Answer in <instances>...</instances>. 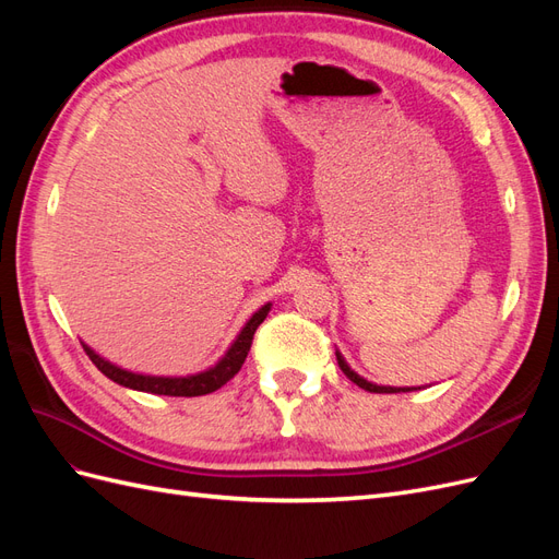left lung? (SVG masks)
<instances>
[{
	"label": "left lung",
	"instance_id": "1",
	"mask_svg": "<svg viewBox=\"0 0 559 559\" xmlns=\"http://www.w3.org/2000/svg\"><path fill=\"white\" fill-rule=\"evenodd\" d=\"M335 357H337V366H341V370L343 373L354 382V384H359L361 389H366V392H373V394H396V392H411V386H382V384H373V382H368V380H364L361 376H357L354 373V370L347 366V361L343 359V354L341 352H335Z\"/></svg>",
	"mask_w": 559,
	"mask_h": 559
}]
</instances>
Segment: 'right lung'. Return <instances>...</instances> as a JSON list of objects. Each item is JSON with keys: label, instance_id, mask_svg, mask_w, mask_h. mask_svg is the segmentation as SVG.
I'll return each mask as SVG.
<instances>
[{"label": "right lung", "instance_id": "obj_1", "mask_svg": "<svg viewBox=\"0 0 559 559\" xmlns=\"http://www.w3.org/2000/svg\"><path fill=\"white\" fill-rule=\"evenodd\" d=\"M270 312V302L253 312L251 319L245 324V329L235 337L233 345L228 347V352L218 359L212 368L202 370V373L195 376H183V378H165V376H142V373H132V370H126L121 366H116L107 359L95 354L86 343H81L83 349L91 357V361L97 366V370L114 380L116 384H123L128 389H138V392H148V394H160V396H202V394H212L216 389H222L230 378H235V373L242 368L253 333L263 324V319Z\"/></svg>", "mask_w": 559, "mask_h": 559}]
</instances>
